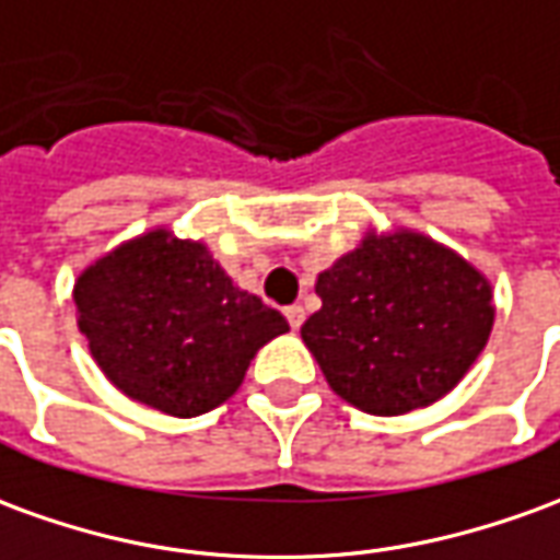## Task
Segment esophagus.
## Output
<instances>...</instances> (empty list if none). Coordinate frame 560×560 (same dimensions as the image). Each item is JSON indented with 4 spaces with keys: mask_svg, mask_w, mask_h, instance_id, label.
Listing matches in <instances>:
<instances>
[{
    "mask_svg": "<svg viewBox=\"0 0 560 560\" xmlns=\"http://www.w3.org/2000/svg\"><path fill=\"white\" fill-rule=\"evenodd\" d=\"M284 318H288V324H291L293 330H300V327H303V320H306V308L288 306L284 308Z\"/></svg>",
    "mask_w": 560,
    "mask_h": 560,
    "instance_id": "1",
    "label": "esophagus"
}]
</instances>
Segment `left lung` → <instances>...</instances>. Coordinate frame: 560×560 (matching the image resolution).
<instances>
[{
	"mask_svg": "<svg viewBox=\"0 0 560 560\" xmlns=\"http://www.w3.org/2000/svg\"><path fill=\"white\" fill-rule=\"evenodd\" d=\"M303 324L327 385L370 416H402L455 388L491 336V284L464 257L397 230L324 269Z\"/></svg>",
	"mask_w": 560,
	"mask_h": 560,
	"instance_id": "1",
	"label": "left lung"
}]
</instances>
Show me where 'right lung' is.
<instances>
[{
	"mask_svg": "<svg viewBox=\"0 0 560 560\" xmlns=\"http://www.w3.org/2000/svg\"><path fill=\"white\" fill-rule=\"evenodd\" d=\"M78 327L117 390L194 418L233 397L252 358L288 330L281 312L240 291L202 242L151 230L75 281Z\"/></svg>",
	"mask_w": 560,
	"mask_h": 560,
	"instance_id": "add662e5",
	"label": "right lung"
}]
</instances>
